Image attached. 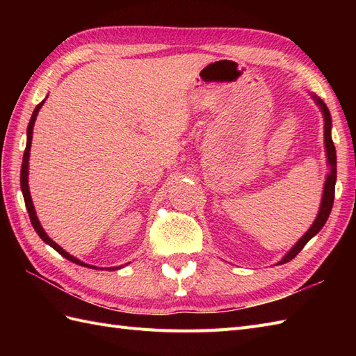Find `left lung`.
<instances>
[{"mask_svg": "<svg viewBox=\"0 0 356 356\" xmlns=\"http://www.w3.org/2000/svg\"><path fill=\"white\" fill-rule=\"evenodd\" d=\"M312 97L315 99L316 105H318V107L321 108L323 116H324V147H326V156H327V163L330 166V172L327 174V177H326V184H324V191H323V199H321V207H320V211H318V216H316L315 222L312 223L311 228L307 229L305 236L301 237L297 241V243H295V246L291 249V251L283 257V260L280 261V264H283L286 261H291L293 257H297V254L305 248L307 241L320 232V229L323 228L324 223H326V220L329 218L332 207H334L335 182H337V151H335L334 140H332V136H330L332 118H330V113H329V108L326 107V104H324L320 99V97H316L315 95Z\"/></svg>", "mask_w": 356, "mask_h": 356, "instance_id": "left-lung-1", "label": "left lung"}]
</instances>
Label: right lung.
Instances as JSON below:
<instances>
[{
    "mask_svg": "<svg viewBox=\"0 0 356 356\" xmlns=\"http://www.w3.org/2000/svg\"><path fill=\"white\" fill-rule=\"evenodd\" d=\"M45 102V99L42 102H40L36 105V108L33 110V115L32 118H30V122H29V127H27V143H26V149H24V156H22V165H21V191H22V195H24V202H26V208L29 211V217H30V222H32L35 231L38 232V236H40L42 238V241H45L49 246H51L55 251H58L59 254H61L63 257H65L67 260H70L73 263L79 264V266H87V268H93V269H97L95 266H90V264L84 263L78 260L76 257L70 255L69 252H65L64 249L59 246L58 243H55L47 234H45V231L42 229V226L40 223V220H38L36 217V213H35V207H33V202H32V197H30V191H29V156H30V147H32V134H33V125H35V120H36V116H38V111H40V108L42 107V104ZM108 269H119V268H108Z\"/></svg>",
    "mask_w": 356,
    "mask_h": 356,
    "instance_id": "obj_1",
    "label": "right lung"
}]
</instances>
